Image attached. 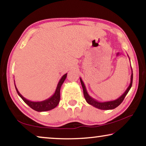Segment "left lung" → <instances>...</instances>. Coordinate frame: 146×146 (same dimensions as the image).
<instances>
[{"instance_id": "obj_1", "label": "left lung", "mask_w": 146, "mask_h": 146, "mask_svg": "<svg viewBox=\"0 0 146 146\" xmlns=\"http://www.w3.org/2000/svg\"><path fill=\"white\" fill-rule=\"evenodd\" d=\"M80 80L81 84H82V86L84 96V98L86 100V102H87L89 104L93 106V107H95L96 108L100 109V110H113V109L118 107V106L122 102V101L123 100V99H124L125 97L126 96L127 93L129 92L131 88L132 83H133V70L131 68V81H130L129 86H128L127 90H125V92L123 93L119 98H118L117 99L114 100L106 101V102H99V101L97 100L96 99H95V98H92L88 94L87 90H86V86L84 85V82L82 81V78H80Z\"/></svg>"}]
</instances>
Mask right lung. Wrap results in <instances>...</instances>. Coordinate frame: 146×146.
Wrapping results in <instances>:
<instances>
[{
	"label": "right lung",
	"instance_id": "obj_1",
	"mask_svg": "<svg viewBox=\"0 0 146 146\" xmlns=\"http://www.w3.org/2000/svg\"><path fill=\"white\" fill-rule=\"evenodd\" d=\"M67 74L68 73L64 74V75L62 76L60 80H59L57 86H56V90L53 95L51 96V97L48 98V99L44 100L43 101L33 102V101H31L26 99V98H24L23 96L19 93V91H18V90H17V88L16 87L15 84V86L17 92L19 95V97H21L22 99L23 100L24 102H25L26 104H28L29 107L33 109V110L38 112L46 111H49V110H53V109L56 108V106H58L59 102H60V88L62 85V84L64 83V80H66V76H67ZM14 83H15V80H14Z\"/></svg>",
	"mask_w": 146,
	"mask_h": 146
}]
</instances>
